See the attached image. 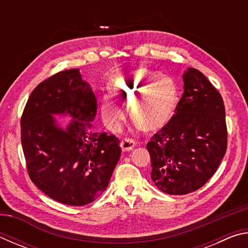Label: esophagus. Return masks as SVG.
<instances>
[{
    "label": "esophagus",
    "mask_w": 248,
    "mask_h": 248,
    "mask_svg": "<svg viewBox=\"0 0 248 248\" xmlns=\"http://www.w3.org/2000/svg\"><path fill=\"white\" fill-rule=\"evenodd\" d=\"M120 145L124 152H128V151H131L134 146H136V142H134L132 139L125 138V139H124L120 142Z\"/></svg>",
    "instance_id": "esophagus-1"
}]
</instances>
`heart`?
<instances>
[{"label":"heart","instance_id":"obj_1","mask_svg":"<svg viewBox=\"0 0 248 248\" xmlns=\"http://www.w3.org/2000/svg\"><path fill=\"white\" fill-rule=\"evenodd\" d=\"M111 95L129 106L130 117L145 132H156L173 119L178 105V92L169 75L156 71L138 69L109 83ZM104 120L111 128H118L124 110L114 104L102 107Z\"/></svg>","mask_w":248,"mask_h":248}]
</instances>
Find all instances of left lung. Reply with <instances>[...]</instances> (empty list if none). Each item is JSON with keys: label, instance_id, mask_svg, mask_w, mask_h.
Returning a JSON list of instances; mask_svg holds the SVG:
<instances>
[{"label": "left lung", "instance_id": "obj_1", "mask_svg": "<svg viewBox=\"0 0 248 248\" xmlns=\"http://www.w3.org/2000/svg\"><path fill=\"white\" fill-rule=\"evenodd\" d=\"M184 94L169 124L146 144L159 190L186 195L212 177L228 145L224 103L200 71L188 68L183 74Z\"/></svg>", "mask_w": 248, "mask_h": 248}]
</instances>
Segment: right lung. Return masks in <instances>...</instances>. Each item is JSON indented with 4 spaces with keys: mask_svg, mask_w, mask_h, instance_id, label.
Returning <instances> with one entry per match:
<instances>
[{
    "mask_svg": "<svg viewBox=\"0 0 248 248\" xmlns=\"http://www.w3.org/2000/svg\"><path fill=\"white\" fill-rule=\"evenodd\" d=\"M96 110L94 92L78 69L41 82L25 106L20 134L28 175L58 202H93L106 190L119 161L118 138L92 130ZM54 115H70L73 120L63 129Z\"/></svg>",
    "mask_w": 248,
    "mask_h": 248,
    "instance_id": "1",
    "label": "right lung"
}]
</instances>
